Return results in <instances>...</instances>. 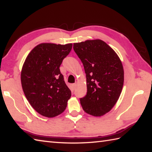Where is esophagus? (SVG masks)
Segmentation results:
<instances>
[{
  "mask_svg": "<svg viewBox=\"0 0 152 152\" xmlns=\"http://www.w3.org/2000/svg\"><path fill=\"white\" fill-rule=\"evenodd\" d=\"M76 86V83H73V84L72 85V89H75Z\"/></svg>",
  "mask_w": 152,
  "mask_h": 152,
  "instance_id": "esophagus-1",
  "label": "esophagus"
}]
</instances>
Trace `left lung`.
Instances as JSON below:
<instances>
[{"mask_svg":"<svg viewBox=\"0 0 152 152\" xmlns=\"http://www.w3.org/2000/svg\"><path fill=\"white\" fill-rule=\"evenodd\" d=\"M73 49L81 60L87 79V94L80 98L86 113L101 116L113 108L120 96L124 71L118 55L101 40L74 43Z\"/></svg>","mask_w":152,"mask_h":152,"instance_id":"left-lung-1","label":"left lung"}]
</instances>
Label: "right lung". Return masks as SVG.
Returning a JSON list of instances; mask_svg holds the SVG:
<instances>
[{"instance_id": "add662e5", "label": "right lung", "mask_w": 152, "mask_h": 152, "mask_svg": "<svg viewBox=\"0 0 152 152\" xmlns=\"http://www.w3.org/2000/svg\"><path fill=\"white\" fill-rule=\"evenodd\" d=\"M72 48V44H40L28 55L23 66L24 94L32 107L45 117L63 112L71 96L59 67Z\"/></svg>"}]
</instances>
